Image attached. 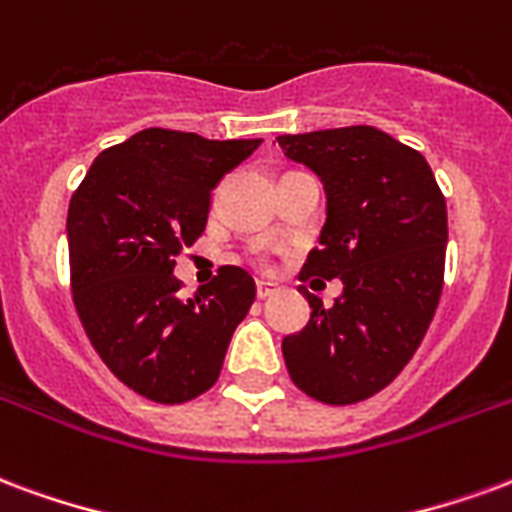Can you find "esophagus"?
Instances as JSON below:
<instances>
[{
    "label": "esophagus",
    "instance_id": "1",
    "mask_svg": "<svg viewBox=\"0 0 512 512\" xmlns=\"http://www.w3.org/2000/svg\"><path fill=\"white\" fill-rule=\"evenodd\" d=\"M272 294H275V283H267V281L256 283V297H259V300H267V297H272Z\"/></svg>",
    "mask_w": 512,
    "mask_h": 512
}]
</instances>
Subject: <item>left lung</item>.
Masks as SVG:
<instances>
[{"instance_id": "1", "label": "left lung", "mask_w": 512, "mask_h": 512, "mask_svg": "<svg viewBox=\"0 0 512 512\" xmlns=\"http://www.w3.org/2000/svg\"><path fill=\"white\" fill-rule=\"evenodd\" d=\"M286 158L319 174L327 223L300 281L341 278L324 308L283 338L292 382L322 404L371 398L404 371L445 286L447 204L417 149L371 125L278 136Z\"/></svg>"}]
</instances>
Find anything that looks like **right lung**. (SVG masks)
<instances>
[{
    "mask_svg": "<svg viewBox=\"0 0 512 512\" xmlns=\"http://www.w3.org/2000/svg\"><path fill=\"white\" fill-rule=\"evenodd\" d=\"M259 144L147 128L100 152L70 199L78 319L108 371L155 404H185L218 382L256 300L251 275L231 264L179 300L174 264L207 226L212 188Z\"/></svg>",
    "mask_w": 512,
    "mask_h": 512,
    "instance_id": "add662e5",
    "label": "right lung"
}]
</instances>
